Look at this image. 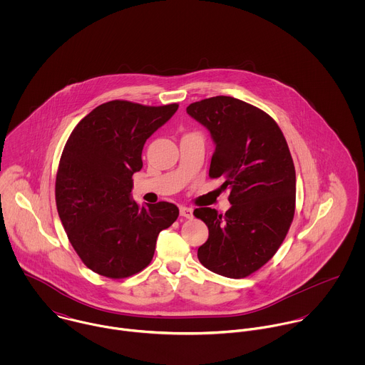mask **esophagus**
Returning a JSON list of instances; mask_svg holds the SVG:
<instances>
[{"mask_svg": "<svg viewBox=\"0 0 365 365\" xmlns=\"http://www.w3.org/2000/svg\"><path fill=\"white\" fill-rule=\"evenodd\" d=\"M180 215H181L182 217H185V219H191V217L194 216L192 209L187 208V207H181V208H180Z\"/></svg>", "mask_w": 365, "mask_h": 365, "instance_id": "1", "label": "esophagus"}]
</instances>
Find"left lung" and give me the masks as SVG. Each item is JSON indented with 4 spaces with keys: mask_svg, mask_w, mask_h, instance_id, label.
<instances>
[{
    "mask_svg": "<svg viewBox=\"0 0 365 365\" xmlns=\"http://www.w3.org/2000/svg\"><path fill=\"white\" fill-rule=\"evenodd\" d=\"M187 112L210 132L209 177L225 180L232 205L225 215L194 210L209 229L198 259L219 275L249 277L277 253L294 219L297 177L287 140L268 113L233 97L207 98Z\"/></svg>",
    "mask_w": 365,
    "mask_h": 365,
    "instance_id": "left-lung-1",
    "label": "left lung"
}]
</instances>
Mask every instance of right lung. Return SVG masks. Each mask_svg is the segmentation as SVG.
<instances>
[{"instance_id":"right-lung-1","label":"right lung","mask_w":365,"mask_h":365,"mask_svg":"<svg viewBox=\"0 0 365 365\" xmlns=\"http://www.w3.org/2000/svg\"><path fill=\"white\" fill-rule=\"evenodd\" d=\"M178 109L109 101L71 132L56 174V207L67 237L94 272L120 279L150 264L158 233L178 217L170 202L139 207L132 175L146 140Z\"/></svg>"}]
</instances>
